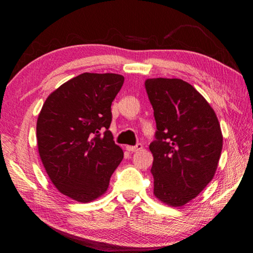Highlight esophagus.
<instances>
[{
    "label": "esophagus",
    "mask_w": 253,
    "mask_h": 253,
    "mask_svg": "<svg viewBox=\"0 0 253 253\" xmlns=\"http://www.w3.org/2000/svg\"><path fill=\"white\" fill-rule=\"evenodd\" d=\"M143 148V145L142 144H137L136 146H129V145H127L126 146V149L128 152H130V153H134V152H138V151H140V149Z\"/></svg>",
    "instance_id": "esophagus-1"
}]
</instances>
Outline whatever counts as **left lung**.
Segmentation results:
<instances>
[{
  "label": "left lung",
  "instance_id": "left-lung-1",
  "mask_svg": "<svg viewBox=\"0 0 253 253\" xmlns=\"http://www.w3.org/2000/svg\"><path fill=\"white\" fill-rule=\"evenodd\" d=\"M156 121L154 195L169 207H183L212 181L223 136L215 113L193 85L182 79L145 81Z\"/></svg>",
  "mask_w": 253,
  "mask_h": 253
}]
</instances>
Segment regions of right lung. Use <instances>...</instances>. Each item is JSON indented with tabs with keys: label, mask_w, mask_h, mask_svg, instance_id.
Wrapping results in <instances>:
<instances>
[{
	"label": "right lung",
	"mask_w": 253,
	"mask_h": 253,
	"mask_svg": "<svg viewBox=\"0 0 253 253\" xmlns=\"http://www.w3.org/2000/svg\"><path fill=\"white\" fill-rule=\"evenodd\" d=\"M123 84L122 75L84 72L51 92L38 117L45 172L60 193L78 202L104 195L123 161V149L108 130L111 102Z\"/></svg>",
	"instance_id": "right-lung-1"
}]
</instances>
